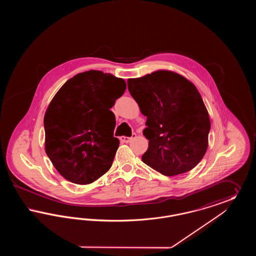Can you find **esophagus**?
I'll list each match as a JSON object with an SVG mask.
<instances>
[{"instance_id":"1","label":"esophagus","mask_w":256,"mask_h":256,"mask_svg":"<svg viewBox=\"0 0 256 256\" xmlns=\"http://www.w3.org/2000/svg\"><path fill=\"white\" fill-rule=\"evenodd\" d=\"M136 136V134H132V137H126V136H122V137H120V140H121V142L122 143H128V142H130L132 139H134V137Z\"/></svg>"}]
</instances>
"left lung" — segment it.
Wrapping results in <instances>:
<instances>
[{"instance_id": "left-lung-1", "label": "left lung", "mask_w": 256, "mask_h": 256, "mask_svg": "<svg viewBox=\"0 0 256 256\" xmlns=\"http://www.w3.org/2000/svg\"><path fill=\"white\" fill-rule=\"evenodd\" d=\"M128 87L146 117L148 148L142 161L167 176L192 170L206 152L210 130L195 86L178 74L158 71L130 78Z\"/></svg>"}]
</instances>
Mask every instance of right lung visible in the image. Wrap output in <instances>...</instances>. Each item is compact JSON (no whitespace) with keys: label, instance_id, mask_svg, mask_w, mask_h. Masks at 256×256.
<instances>
[{"label":"right lung","instance_id":"add662e5","mask_svg":"<svg viewBox=\"0 0 256 256\" xmlns=\"http://www.w3.org/2000/svg\"><path fill=\"white\" fill-rule=\"evenodd\" d=\"M126 88L100 71L78 74L52 100L44 117L45 150L63 178L89 184L110 170L119 146L110 110Z\"/></svg>","mask_w":256,"mask_h":256}]
</instances>
